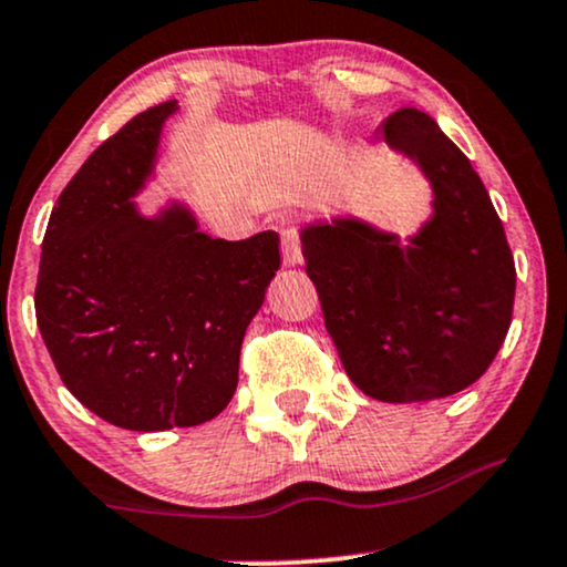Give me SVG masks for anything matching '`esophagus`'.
<instances>
[{"label":"esophagus","mask_w":567,"mask_h":567,"mask_svg":"<svg viewBox=\"0 0 567 567\" xmlns=\"http://www.w3.org/2000/svg\"><path fill=\"white\" fill-rule=\"evenodd\" d=\"M281 246H284V262L286 265L302 262V241H299L297 225H281Z\"/></svg>","instance_id":"obj_1"}]
</instances>
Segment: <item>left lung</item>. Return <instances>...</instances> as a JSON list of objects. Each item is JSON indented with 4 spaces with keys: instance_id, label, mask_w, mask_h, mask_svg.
Returning a JSON list of instances; mask_svg holds the SVG:
<instances>
[{
    "instance_id": "1",
    "label": "left lung",
    "mask_w": 567,
    "mask_h": 567,
    "mask_svg": "<svg viewBox=\"0 0 567 567\" xmlns=\"http://www.w3.org/2000/svg\"><path fill=\"white\" fill-rule=\"evenodd\" d=\"M382 140L422 166L435 215L409 244L361 219L308 225L305 270L352 384L384 403L435 401L494 363L512 323L515 259L483 179L435 118L401 109Z\"/></svg>"
}]
</instances>
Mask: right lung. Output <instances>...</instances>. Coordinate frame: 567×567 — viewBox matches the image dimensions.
Here are the masks:
<instances>
[{"mask_svg": "<svg viewBox=\"0 0 567 567\" xmlns=\"http://www.w3.org/2000/svg\"><path fill=\"white\" fill-rule=\"evenodd\" d=\"M175 100L130 118L50 215L37 323L63 384L116 427H196L230 403L246 326L281 268L278 233L223 241L185 206L143 217L132 196Z\"/></svg>", "mask_w": 567, "mask_h": 567, "instance_id": "1", "label": "right lung"}]
</instances>
